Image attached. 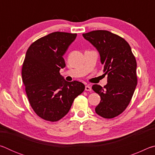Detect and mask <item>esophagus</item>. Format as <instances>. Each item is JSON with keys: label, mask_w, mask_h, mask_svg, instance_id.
I'll return each instance as SVG.
<instances>
[{"label": "esophagus", "mask_w": 155, "mask_h": 155, "mask_svg": "<svg viewBox=\"0 0 155 155\" xmlns=\"http://www.w3.org/2000/svg\"><path fill=\"white\" fill-rule=\"evenodd\" d=\"M85 90L86 91H91V88L90 86L86 85L85 86Z\"/></svg>", "instance_id": "obj_1"}]
</instances>
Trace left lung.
<instances>
[{
  "label": "left lung",
  "mask_w": 155,
  "mask_h": 155,
  "mask_svg": "<svg viewBox=\"0 0 155 155\" xmlns=\"http://www.w3.org/2000/svg\"><path fill=\"white\" fill-rule=\"evenodd\" d=\"M83 36L98 50L107 84L94 85L92 90L101 96L96 113L111 119L124 111L137 84V62L130 46L124 38L105 30L92 31Z\"/></svg>",
  "instance_id": "left-lung-1"
}]
</instances>
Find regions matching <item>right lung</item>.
Here are the masks:
<instances>
[{
  "label": "right lung",
  "instance_id": "right-lung-1",
  "mask_svg": "<svg viewBox=\"0 0 155 155\" xmlns=\"http://www.w3.org/2000/svg\"><path fill=\"white\" fill-rule=\"evenodd\" d=\"M77 33L54 32L31 44L22 69L28 102L39 117L50 122L61 120L73 101L85 90L84 84L68 82L59 73L65 66L63 55Z\"/></svg>",
  "mask_w": 155,
  "mask_h": 155
}]
</instances>
